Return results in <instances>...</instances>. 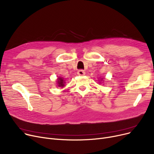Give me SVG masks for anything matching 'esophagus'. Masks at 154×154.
Segmentation results:
<instances>
[{"label": "esophagus", "instance_id": "34e87169", "mask_svg": "<svg viewBox=\"0 0 154 154\" xmlns=\"http://www.w3.org/2000/svg\"><path fill=\"white\" fill-rule=\"evenodd\" d=\"M77 73H78V75L79 76H83L85 75V72L83 69H79Z\"/></svg>", "mask_w": 154, "mask_h": 154}]
</instances>
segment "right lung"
Segmentation results:
<instances>
[{
	"mask_svg": "<svg viewBox=\"0 0 154 154\" xmlns=\"http://www.w3.org/2000/svg\"><path fill=\"white\" fill-rule=\"evenodd\" d=\"M57 85H58V86H60V87H63L64 86V80H63V79L62 78H57Z\"/></svg>",
	"mask_w": 154,
	"mask_h": 154,
	"instance_id": "1",
	"label": "right lung"
}]
</instances>
